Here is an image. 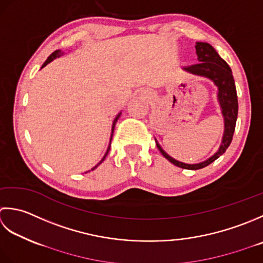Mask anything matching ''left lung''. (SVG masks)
<instances>
[{"label":"left lung","instance_id":"1","mask_svg":"<svg viewBox=\"0 0 263 263\" xmlns=\"http://www.w3.org/2000/svg\"><path fill=\"white\" fill-rule=\"evenodd\" d=\"M195 49L199 63L185 68V70L194 74H199V76L210 78L218 86V99L221 106L222 116L224 118V132L221 145L219 147V151L214 155H212L210 159H208L206 161L197 164H186L169 157V155L161 148V146L157 144L160 152H161L163 157L169 160L171 163L179 168L190 170H197L204 168L213 161H216L222 153L226 152V149L230 145V143H232L238 114L237 93L232 73V69L229 68L227 62L218 54L217 51L214 50L210 44H208V43L197 42Z\"/></svg>","mask_w":263,"mask_h":263}]
</instances>
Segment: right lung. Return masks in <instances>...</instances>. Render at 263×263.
I'll list each match as a JSON object with an SVG mask.
<instances>
[{
	"label": "right lung",
	"mask_w": 263,
	"mask_h": 263,
	"mask_svg": "<svg viewBox=\"0 0 263 263\" xmlns=\"http://www.w3.org/2000/svg\"><path fill=\"white\" fill-rule=\"evenodd\" d=\"M62 54H63V53H61V51H60V50H57V51H54V52H53V53H52V54H51V55H50L49 58H47V59H46V61L44 62V64H43V67H45L47 63H50V62H51V61L53 60V59H55V58H59V57H60V55H62ZM43 67H42V68H43ZM119 117H120V114H119V115H118V116L116 117V119H115V121H114V126H112V134H114V130H115V126H116V122H117V120H118V119H119ZM111 138H112V135H111ZM109 149H110V146H109V148H108V151H106V153H105V155H104V158L101 160V162H100V163H102V162H103V161H104V159H105V157H106V155H108V153H109ZM100 163H99V164H100ZM99 164H98V165H99ZM98 165H96V167H98ZM96 167H94V168H93L92 170H94V169H95Z\"/></svg>",
	"instance_id": "right-lung-1"
}]
</instances>
